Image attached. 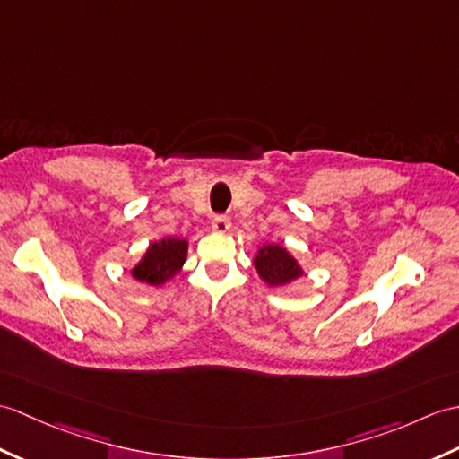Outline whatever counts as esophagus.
<instances>
[{
	"instance_id": "esophagus-1",
	"label": "esophagus",
	"mask_w": 459,
	"mask_h": 459,
	"mask_svg": "<svg viewBox=\"0 0 459 459\" xmlns=\"http://www.w3.org/2000/svg\"><path fill=\"white\" fill-rule=\"evenodd\" d=\"M211 227L215 232H227L230 229V221L225 215H215V217H212Z\"/></svg>"
}]
</instances>
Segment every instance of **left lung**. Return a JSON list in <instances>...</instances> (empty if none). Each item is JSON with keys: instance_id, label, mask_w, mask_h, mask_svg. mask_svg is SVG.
Here are the masks:
<instances>
[{"instance_id": "1", "label": "left lung", "mask_w": 459, "mask_h": 459, "mask_svg": "<svg viewBox=\"0 0 459 459\" xmlns=\"http://www.w3.org/2000/svg\"><path fill=\"white\" fill-rule=\"evenodd\" d=\"M254 268L262 281L270 287H280L295 281L305 273L293 255L281 244H264L254 258Z\"/></svg>"}]
</instances>
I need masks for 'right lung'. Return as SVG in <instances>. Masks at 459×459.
I'll return each instance as SVG.
<instances>
[{
	"instance_id": "right-lung-1",
	"label": "right lung",
	"mask_w": 459,
	"mask_h": 459,
	"mask_svg": "<svg viewBox=\"0 0 459 459\" xmlns=\"http://www.w3.org/2000/svg\"><path fill=\"white\" fill-rule=\"evenodd\" d=\"M187 258V240L168 237L158 242H152L146 248L144 255L134 268L131 275L141 283L146 285H164L181 270Z\"/></svg>"
}]
</instances>
